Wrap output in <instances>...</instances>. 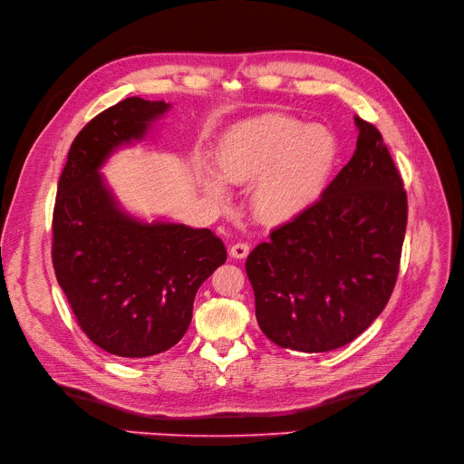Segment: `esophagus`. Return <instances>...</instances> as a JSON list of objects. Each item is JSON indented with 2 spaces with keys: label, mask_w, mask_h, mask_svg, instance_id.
Masks as SVG:
<instances>
[{
  "label": "esophagus",
  "mask_w": 464,
  "mask_h": 464,
  "mask_svg": "<svg viewBox=\"0 0 464 464\" xmlns=\"http://www.w3.org/2000/svg\"><path fill=\"white\" fill-rule=\"evenodd\" d=\"M249 251H251V247L247 244H244V241H239V244H234L230 247V256L241 260V258H246L249 255Z\"/></svg>",
  "instance_id": "esophagus-1"
}]
</instances>
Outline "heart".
Instances as JSON below:
<instances>
[{
	"mask_svg": "<svg viewBox=\"0 0 464 464\" xmlns=\"http://www.w3.org/2000/svg\"><path fill=\"white\" fill-rule=\"evenodd\" d=\"M342 145L336 131L283 113H266L230 128L217 149L220 175L202 173L206 192L228 196L227 179L252 185L251 208L264 225H285L310 209L338 168Z\"/></svg>",
	"mask_w": 464,
	"mask_h": 464,
	"instance_id": "obj_1",
	"label": "heart"
}]
</instances>
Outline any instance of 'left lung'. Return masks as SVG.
I'll return each instance as SVG.
<instances>
[{
    "label": "left lung",
    "mask_w": 464,
    "mask_h": 464,
    "mask_svg": "<svg viewBox=\"0 0 464 464\" xmlns=\"http://www.w3.org/2000/svg\"><path fill=\"white\" fill-rule=\"evenodd\" d=\"M357 149L321 200L247 256L258 326L304 353L355 340L387 305L408 223V198L380 130L355 117Z\"/></svg>",
    "instance_id": "8db88e82"
}]
</instances>
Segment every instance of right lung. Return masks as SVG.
<instances>
[{"label": "right lung", "instance_id": "1", "mask_svg": "<svg viewBox=\"0 0 464 464\" xmlns=\"http://www.w3.org/2000/svg\"><path fill=\"white\" fill-rule=\"evenodd\" d=\"M169 109L126 98L88 122L73 140L58 181L53 264L82 333L124 359L159 355L190 324L200 285L227 262L211 230L143 223L119 206L100 168L122 145L141 141Z\"/></svg>", "mask_w": 464, "mask_h": 464}]
</instances>
